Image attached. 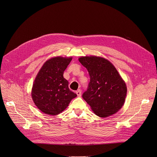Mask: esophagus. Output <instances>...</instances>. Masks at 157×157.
Returning a JSON list of instances; mask_svg holds the SVG:
<instances>
[{
  "label": "esophagus",
  "mask_w": 157,
  "mask_h": 157,
  "mask_svg": "<svg viewBox=\"0 0 157 157\" xmlns=\"http://www.w3.org/2000/svg\"><path fill=\"white\" fill-rule=\"evenodd\" d=\"M76 94H77V95H78V97H81V90H78L76 92Z\"/></svg>",
  "instance_id": "34e87169"
}]
</instances>
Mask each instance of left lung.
<instances>
[{
    "label": "left lung",
    "instance_id": "left-lung-1",
    "mask_svg": "<svg viewBox=\"0 0 157 157\" xmlns=\"http://www.w3.org/2000/svg\"><path fill=\"white\" fill-rule=\"evenodd\" d=\"M79 62L88 71L90 81L84 100L97 116L106 118L117 113L125 101L127 88L113 64L103 57L81 56Z\"/></svg>",
    "mask_w": 157,
    "mask_h": 157
}]
</instances>
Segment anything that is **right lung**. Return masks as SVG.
<instances>
[{"instance_id":"obj_1","label":"right lung","mask_w":157,"mask_h":157,"mask_svg":"<svg viewBox=\"0 0 157 157\" xmlns=\"http://www.w3.org/2000/svg\"><path fill=\"white\" fill-rule=\"evenodd\" d=\"M72 59V56L51 58L37 74L31 95L37 108L44 114L52 116L60 114L77 96L69 90V82L63 78V72Z\"/></svg>"}]
</instances>
